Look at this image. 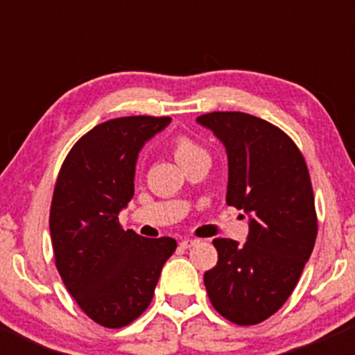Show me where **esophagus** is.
<instances>
[{
	"mask_svg": "<svg viewBox=\"0 0 355 355\" xmlns=\"http://www.w3.org/2000/svg\"><path fill=\"white\" fill-rule=\"evenodd\" d=\"M198 242L199 241H196V239H185V241L180 242V247H182V249H191V247L198 244Z\"/></svg>",
	"mask_w": 355,
	"mask_h": 355,
	"instance_id": "obj_1",
	"label": "esophagus"
}]
</instances>
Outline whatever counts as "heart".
Segmentation results:
<instances>
[{"mask_svg":"<svg viewBox=\"0 0 355 355\" xmlns=\"http://www.w3.org/2000/svg\"><path fill=\"white\" fill-rule=\"evenodd\" d=\"M171 153H173L175 159L180 164L182 168L191 164L196 159H209L206 149L202 146L198 144L196 141H192L187 135H178L171 142Z\"/></svg>","mask_w":355,"mask_h":355,"instance_id":"obj_1","label":"heart"}]
</instances>
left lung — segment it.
Wrapping results in <instances>:
<instances>
[{"label": "left lung", "instance_id": "8db88e82", "mask_svg": "<svg viewBox=\"0 0 355 355\" xmlns=\"http://www.w3.org/2000/svg\"><path fill=\"white\" fill-rule=\"evenodd\" d=\"M227 149V204L249 214L244 245L214 239L218 263L204 273L214 309L241 327L257 324L290 297L314 249L313 185L295 142L263 118L241 111L200 114Z\"/></svg>", "mask_w": 355, "mask_h": 355}]
</instances>
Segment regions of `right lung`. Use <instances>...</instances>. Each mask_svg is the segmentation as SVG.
<instances>
[{
    "instance_id": "right-lung-1",
    "label": "right lung",
    "mask_w": 355,
    "mask_h": 355,
    "mask_svg": "<svg viewBox=\"0 0 355 355\" xmlns=\"http://www.w3.org/2000/svg\"><path fill=\"white\" fill-rule=\"evenodd\" d=\"M170 116H123L96 125L75 142L58 173L49 232L58 273L82 311L105 328L137 320L151 304L171 237L125 232L118 214L134 198L142 146Z\"/></svg>"
}]
</instances>
